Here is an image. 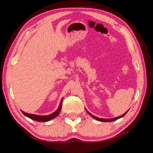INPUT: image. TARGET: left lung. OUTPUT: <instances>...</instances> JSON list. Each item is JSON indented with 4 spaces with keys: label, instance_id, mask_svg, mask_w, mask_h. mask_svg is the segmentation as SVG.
<instances>
[{
    "label": "left lung",
    "instance_id": "1",
    "mask_svg": "<svg viewBox=\"0 0 153 153\" xmlns=\"http://www.w3.org/2000/svg\"><path fill=\"white\" fill-rule=\"evenodd\" d=\"M87 112H88V114H90V116H91V117H92L94 119H96V120L100 121V122H113V121L117 120V119H119V118H122V117H124V116L126 114H127V111L126 112V113H124V114H122V116H119V117H116V118H112V119H101V118H99V117H95V116H93L91 113H89L88 111H87Z\"/></svg>",
    "mask_w": 153,
    "mask_h": 153
}]
</instances>
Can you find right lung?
Segmentation results:
<instances>
[{
    "label": "right lung",
    "instance_id": "1",
    "mask_svg": "<svg viewBox=\"0 0 153 153\" xmlns=\"http://www.w3.org/2000/svg\"><path fill=\"white\" fill-rule=\"evenodd\" d=\"M62 100H61L60 103H59V106L58 107V108L57 109V111H54V113L51 114H50V115H47V116L35 115V114H31L26 113V112H24V111H22V113L24 114L25 116H26L27 117H29V118L33 119V120L37 121V122H47V121H50V120H51V119L55 118V117L59 114V112H60L61 108H62Z\"/></svg>",
    "mask_w": 153,
    "mask_h": 153
}]
</instances>
